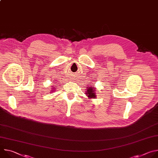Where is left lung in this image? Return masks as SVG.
<instances>
[{"instance_id":"8db88e82","label":"left lung","mask_w":158,"mask_h":158,"mask_svg":"<svg viewBox=\"0 0 158 158\" xmlns=\"http://www.w3.org/2000/svg\"><path fill=\"white\" fill-rule=\"evenodd\" d=\"M88 98H96V94L94 93V87H89L87 89V93H85Z\"/></svg>"}]
</instances>
